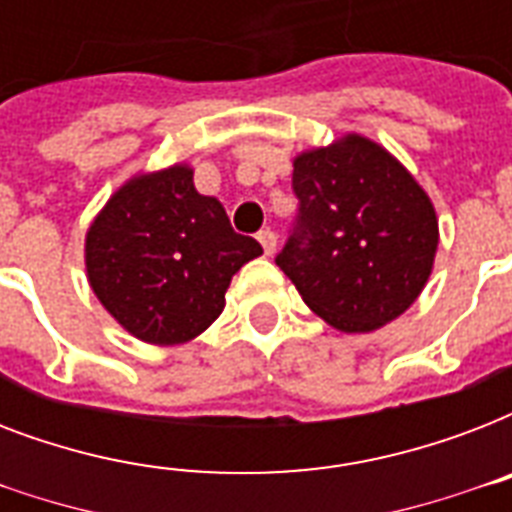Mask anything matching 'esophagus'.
<instances>
[{"instance_id":"obj_1","label":"esophagus","mask_w":512,"mask_h":512,"mask_svg":"<svg viewBox=\"0 0 512 512\" xmlns=\"http://www.w3.org/2000/svg\"><path fill=\"white\" fill-rule=\"evenodd\" d=\"M257 241L263 244L265 255H273V252H276V233L273 231H260L257 233Z\"/></svg>"}]
</instances>
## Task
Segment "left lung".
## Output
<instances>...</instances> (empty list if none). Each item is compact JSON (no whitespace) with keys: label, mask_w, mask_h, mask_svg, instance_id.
<instances>
[{"label":"left lung","mask_w":512,"mask_h":512,"mask_svg":"<svg viewBox=\"0 0 512 512\" xmlns=\"http://www.w3.org/2000/svg\"><path fill=\"white\" fill-rule=\"evenodd\" d=\"M292 167L300 220L276 265L305 305L345 335H366L409 311L438 249L425 188L358 132L300 151Z\"/></svg>","instance_id":"8db88e82"}]
</instances>
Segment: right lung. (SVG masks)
<instances>
[{"instance_id":"right-lung-1","label":"right lung","mask_w":512,"mask_h":512,"mask_svg":"<svg viewBox=\"0 0 512 512\" xmlns=\"http://www.w3.org/2000/svg\"><path fill=\"white\" fill-rule=\"evenodd\" d=\"M260 255L223 204L196 191L185 162L132 175L84 236L100 305L132 337L162 348L199 337L223 313L233 273Z\"/></svg>"}]
</instances>
